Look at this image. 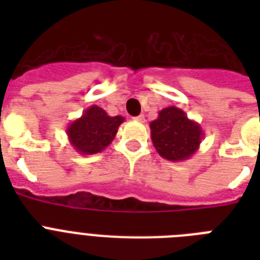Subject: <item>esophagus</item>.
<instances>
[{
  "label": "esophagus",
  "mask_w": 260,
  "mask_h": 260,
  "mask_svg": "<svg viewBox=\"0 0 260 260\" xmlns=\"http://www.w3.org/2000/svg\"><path fill=\"white\" fill-rule=\"evenodd\" d=\"M135 120L139 122H144L146 121V117H144V114H139L138 117H135Z\"/></svg>",
  "instance_id": "34e87169"
}]
</instances>
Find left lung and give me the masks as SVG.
I'll list each match as a JSON object with an SVG mask.
<instances>
[{
	"mask_svg": "<svg viewBox=\"0 0 260 260\" xmlns=\"http://www.w3.org/2000/svg\"><path fill=\"white\" fill-rule=\"evenodd\" d=\"M150 128L155 150L170 162H181L193 156L204 139L201 125L190 120L177 106L160 110L158 118L150 122Z\"/></svg>",
	"mask_w": 260,
	"mask_h": 260,
	"instance_id": "8db88e82",
	"label": "left lung"
}]
</instances>
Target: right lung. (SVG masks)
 <instances>
[{
  "mask_svg": "<svg viewBox=\"0 0 260 260\" xmlns=\"http://www.w3.org/2000/svg\"><path fill=\"white\" fill-rule=\"evenodd\" d=\"M124 120L122 116L110 117L102 108L91 105L81 117L69 124L67 138L71 147L79 154H97L112 143Z\"/></svg>",
  "mask_w": 260,
  "mask_h": 260,
  "instance_id": "right-lung-1",
  "label": "right lung"
}]
</instances>
